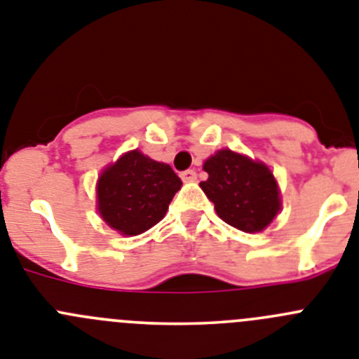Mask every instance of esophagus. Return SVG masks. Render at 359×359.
Returning a JSON list of instances; mask_svg holds the SVG:
<instances>
[{
	"label": "esophagus",
	"instance_id": "obj_1",
	"mask_svg": "<svg viewBox=\"0 0 359 359\" xmlns=\"http://www.w3.org/2000/svg\"><path fill=\"white\" fill-rule=\"evenodd\" d=\"M180 179H182L184 182H195L196 172H195V170H186V172L180 173Z\"/></svg>",
	"mask_w": 359,
	"mask_h": 359
}]
</instances>
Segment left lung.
Listing matches in <instances>:
<instances>
[{
    "mask_svg": "<svg viewBox=\"0 0 359 359\" xmlns=\"http://www.w3.org/2000/svg\"><path fill=\"white\" fill-rule=\"evenodd\" d=\"M203 170L209 177L200 187L225 224L243 232H259L279 212V187L263 163L219 150L203 163Z\"/></svg>",
    "mask_w": 359,
    "mask_h": 359,
    "instance_id": "obj_1",
    "label": "left lung"
}]
</instances>
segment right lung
<instances>
[{
  "label": "right lung",
  "instance_id": "add662e5",
  "mask_svg": "<svg viewBox=\"0 0 359 359\" xmlns=\"http://www.w3.org/2000/svg\"><path fill=\"white\" fill-rule=\"evenodd\" d=\"M180 186L172 166L132 150L100 177L98 211L121 234H141L164 218Z\"/></svg>",
  "mask_w": 359,
  "mask_h": 359
}]
</instances>
